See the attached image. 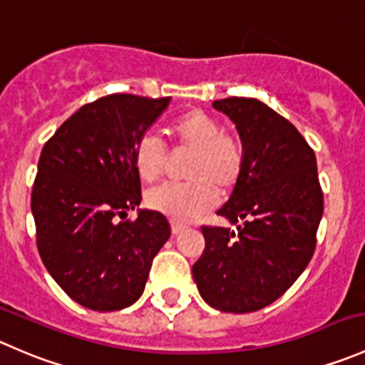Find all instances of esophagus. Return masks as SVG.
I'll use <instances>...</instances> for the list:
<instances>
[{
	"mask_svg": "<svg viewBox=\"0 0 365 365\" xmlns=\"http://www.w3.org/2000/svg\"><path fill=\"white\" fill-rule=\"evenodd\" d=\"M170 225H172V234H179L182 229H186V223L179 222V220H172Z\"/></svg>",
	"mask_w": 365,
	"mask_h": 365,
	"instance_id": "esophagus-1",
	"label": "esophagus"
}]
</instances>
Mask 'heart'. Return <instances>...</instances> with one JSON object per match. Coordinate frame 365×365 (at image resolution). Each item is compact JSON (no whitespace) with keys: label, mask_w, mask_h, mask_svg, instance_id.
Segmentation results:
<instances>
[{"label":"heart","mask_w":365,"mask_h":365,"mask_svg":"<svg viewBox=\"0 0 365 365\" xmlns=\"http://www.w3.org/2000/svg\"><path fill=\"white\" fill-rule=\"evenodd\" d=\"M174 153H191L184 184H163L147 193V205L174 220H193L211 211L222 193L240 182L245 170V147L240 138L223 133L222 124L200 110L179 115L168 128ZM142 181L163 178L168 153L158 136H140L133 153Z\"/></svg>","instance_id":"b5f03b06"}]
</instances>
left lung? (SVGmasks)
Instances as JSON below:
<instances>
[{
	"label": "left lung",
	"mask_w": 365,
	"mask_h": 365,
	"mask_svg": "<svg viewBox=\"0 0 365 365\" xmlns=\"http://www.w3.org/2000/svg\"><path fill=\"white\" fill-rule=\"evenodd\" d=\"M236 124L245 170L218 215L234 223L202 227L204 254L193 264L198 293L222 312H254L282 297L316 248L323 191L316 154L287 118L264 103H212Z\"/></svg>",
	"instance_id": "8db88e82"
}]
</instances>
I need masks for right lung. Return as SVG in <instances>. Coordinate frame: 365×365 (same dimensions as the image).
Instances as JSON below:
<instances>
[{
  "mask_svg": "<svg viewBox=\"0 0 365 365\" xmlns=\"http://www.w3.org/2000/svg\"><path fill=\"white\" fill-rule=\"evenodd\" d=\"M168 103L101 97L68 117L41 153L31 191L38 254L56 284L86 309L135 304L170 237V223L158 211L138 209V218L124 220L142 200L135 145Z\"/></svg>",
  "mask_w": 365,
  "mask_h": 365,
  "instance_id": "right-lung-1",
  "label": "right lung"
}]
</instances>
